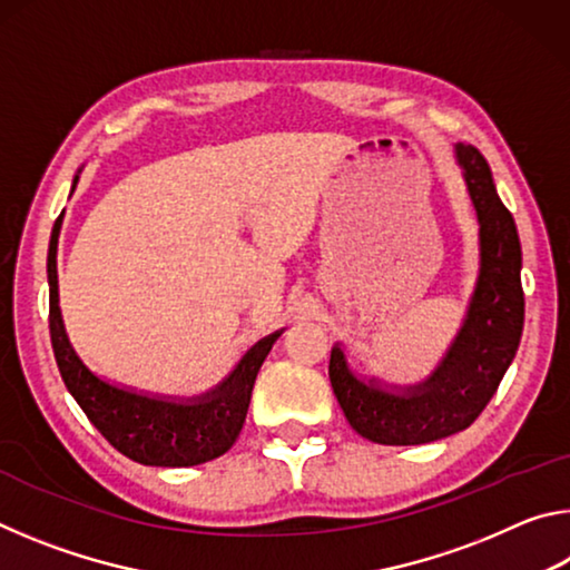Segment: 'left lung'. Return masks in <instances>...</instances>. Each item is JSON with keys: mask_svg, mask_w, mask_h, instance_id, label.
Segmentation results:
<instances>
[{"mask_svg": "<svg viewBox=\"0 0 570 570\" xmlns=\"http://www.w3.org/2000/svg\"><path fill=\"white\" fill-rule=\"evenodd\" d=\"M455 160L478 218L480 268L465 320L440 364L417 384L356 374L342 344L332 346L330 380L344 417L380 445H424L470 428L493 397L523 334L520 238L478 148L455 142Z\"/></svg>", "mask_w": 570, "mask_h": 570, "instance_id": "left-lung-1", "label": "left lung"}]
</instances>
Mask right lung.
Masks as SVG:
<instances>
[{
	"mask_svg": "<svg viewBox=\"0 0 570 570\" xmlns=\"http://www.w3.org/2000/svg\"><path fill=\"white\" fill-rule=\"evenodd\" d=\"M82 168L72 180V193ZM62 216L65 210L55 220L50 250H47V284H50L52 350L67 392L102 432V438L140 465L190 468L220 458L230 450L244 428L256 374L284 330L258 340L240 356L226 380L193 397L150 394L100 377L77 356L65 332L60 286H57V240H60Z\"/></svg>",
	"mask_w": 570,
	"mask_h": 570,
	"instance_id": "1",
	"label": "right lung"
}]
</instances>
